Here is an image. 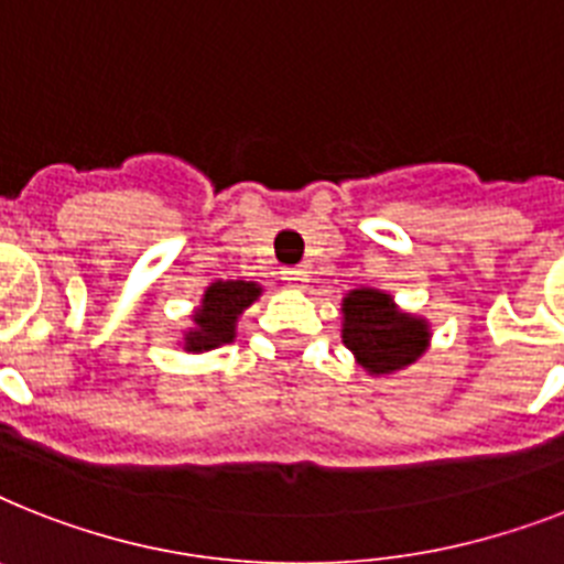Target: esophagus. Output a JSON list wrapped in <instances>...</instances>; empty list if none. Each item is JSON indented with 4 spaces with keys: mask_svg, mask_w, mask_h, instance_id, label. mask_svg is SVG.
<instances>
[{
    "mask_svg": "<svg viewBox=\"0 0 564 564\" xmlns=\"http://www.w3.org/2000/svg\"><path fill=\"white\" fill-rule=\"evenodd\" d=\"M281 274H283V281H286V286H292V290H304L306 281H310V274H306L304 269H297V267L283 269Z\"/></svg>",
    "mask_w": 564,
    "mask_h": 564,
    "instance_id": "34e87169",
    "label": "esophagus"
}]
</instances>
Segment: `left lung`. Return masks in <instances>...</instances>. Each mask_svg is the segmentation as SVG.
Instances as JSON below:
<instances>
[{"mask_svg": "<svg viewBox=\"0 0 564 564\" xmlns=\"http://www.w3.org/2000/svg\"><path fill=\"white\" fill-rule=\"evenodd\" d=\"M341 341L370 377H388L429 350L432 324L400 310L388 292L359 286L341 301Z\"/></svg>", "mask_w": 564, "mask_h": 564, "instance_id": "left-lung-1", "label": "left lung"}]
</instances>
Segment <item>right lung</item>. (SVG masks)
Here are the masks:
<instances>
[{
	"label": "right lung",
	"mask_w": 564,
	"mask_h": 564,
	"mask_svg": "<svg viewBox=\"0 0 564 564\" xmlns=\"http://www.w3.org/2000/svg\"><path fill=\"white\" fill-rule=\"evenodd\" d=\"M260 295H263V286L254 281H214L191 315L194 324L182 333V347L187 354H205V350L235 341L237 318Z\"/></svg>",
	"instance_id": "obj_1"
}]
</instances>
